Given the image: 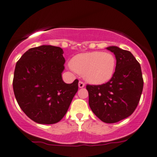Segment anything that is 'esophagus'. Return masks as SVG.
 <instances>
[{"label": "esophagus", "mask_w": 157, "mask_h": 157, "mask_svg": "<svg viewBox=\"0 0 157 157\" xmlns=\"http://www.w3.org/2000/svg\"><path fill=\"white\" fill-rule=\"evenodd\" d=\"M78 86H79V87H80V88H83V87L85 86V83H84L83 81H80V82H79Z\"/></svg>", "instance_id": "34e87169"}]
</instances>
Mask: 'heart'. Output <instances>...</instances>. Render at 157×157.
I'll return each mask as SVG.
<instances>
[{
	"label": "heart",
	"mask_w": 157,
	"mask_h": 157,
	"mask_svg": "<svg viewBox=\"0 0 157 157\" xmlns=\"http://www.w3.org/2000/svg\"><path fill=\"white\" fill-rule=\"evenodd\" d=\"M116 59L110 52L101 51L78 54L72 59L71 68L82 74L83 78L92 84H101L113 76Z\"/></svg>",
	"instance_id": "1"
}]
</instances>
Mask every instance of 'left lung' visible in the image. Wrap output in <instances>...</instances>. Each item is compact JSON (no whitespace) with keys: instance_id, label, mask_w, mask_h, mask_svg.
I'll list each match as a JSON object with an SVG mask.
<instances>
[{"instance_id":"left-lung-1","label":"left lung","mask_w":157,"mask_h":157,"mask_svg":"<svg viewBox=\"0 0 157 157\" xmlns=\"http://www.w3.org/2000/svg\"><path fill=\"white\" fill-rule=\"evenodd\" d=\"M117 59L116 68L108 82L86 85L89 105L95 116L106 123L129 117L138 105L144 86L141 65L129 51L107 47Z\"/></svg>"}]
</instances>
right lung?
I'll return each instance as SVG.
<instances>
[{"instance_id":"add662e5","label":"right lung","mask_w":157,"mask_h":157,"mask_svg":"<svg viewBox=\"0 0 157 157\" xmlns=\"http://www.w3.org/2000/svg\"><path fill=\"white\" fill-rule=\"evenodd\" d=\"M62 48L42 45L29 49L16 62L13 80L15 97L22 111L40 124H54L67 113L78 90L79 80L65 83Z\"/></svg>"}]
</instances>
